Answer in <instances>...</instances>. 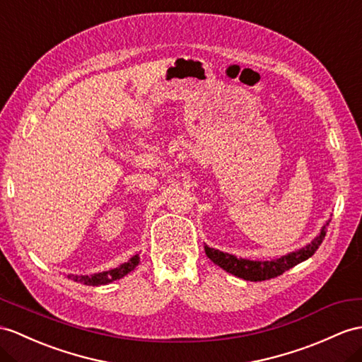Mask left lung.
<instances>
[{
  "instance_id": "1",
  "label": "left lung",
  "mask_w": 362,
  "mask_h": 362,
  "mask_svg": "<svg viewBox=\"0 0 362 362\" xmlns=\"http://www.w3.org/2000/svg\"><path fill=\"white\" fill-rule=\"evenodd\" d=\"M329 223L330 219L321 228V233L316 236L310 244H307L305 247L295 250L288 255H284V257L276 258L273 261H250L244 258H236L230 253H224L221 250L211 249L209 245H206L204 250L207 257L214 261L216 266L224 269L228 273H232V275L238 278H243L245 281H266V279L283 275L286 270L292 269L296 266V264L310 258L312 255L318 250L325 233H327Z\"/></svg>"
}]
</instances>
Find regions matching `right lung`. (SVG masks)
Instances as JSON below:
<instances>
[{"mask_svg": "<svg viewBox=\"0 0 362 362\" xmlns=\"http://www.w3.org/2000/svg\"><path fill=\"white\" fill-rule=\"evenodd\" d=\"M139 262V257L135 255V257H132L127 262L121 264L117 269H112L107 272H101V273H93V275H67V278L76 281V283H81L86 286H105L112 283V281H117L122 276H126L127 273H130L134 270Z\"/></svg>", "mask_w": 362, "mask_h": 362, "instance_id": "add662e5", "label": "right lung"}]
</instances>
